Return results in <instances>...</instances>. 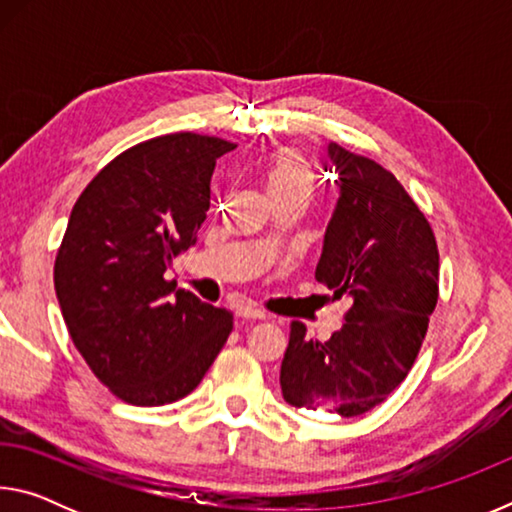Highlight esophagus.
I'll return each mask as SVG.
<instances>
[{
  "label": "esophagus",
  "instance_id": "esophagus-1",
  "mask_svg": "<svg viewBox=\"0 0 512 512\" xmlns=\"http://www.w3.org/2000/svg\"><path fill=\"white\" fill-rule=\"evenodd\" d=\"M237 316L244 318V320H264L266 318L264 311L253 307V305H239L237 307Z\"/></svg>",
  "mask_w": 512,
  "mask_h": 512
}]
</instances>
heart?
I'll list each match as a JSON object with an SVG mask.
<instances>
[{
  "label": "heart",
  "instance_id": "b5f03b06",
  "mask_svg": "<svg viewBox=\"0 0 512 512\" xmlns=\"http://www.w3.org/2000/svg\"><path fill=\"white\" fill-rule=\"evenodd\" d=\"M264 185L271 198L287 196H305L309 198L316 189V176L311 164L300 153L282 149L275 151L266 160L264 167Z\"/></svg>",
  "mask_w": 512,
  "mask_h": 512
}]
</instances>
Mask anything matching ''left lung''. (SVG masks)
Returning a JSON list of instances; mask_svg holds the SVG:
<instances>
[{"mask_svg": "<svg viewBox=\"0 0 512 512\" xmlns=\"http://www.w3.org/2000/svg\"><path fill=\"white\" fill-rule=\"evenodd\" d=\"M339 189L316 280L348 298L332 339L291 323L280 386L296 409L354 418L375 409L409 375L438 302V246L427 216L391 171L327 146ZM327 169V167H325Z\"/></svg>", "mask_w": 512, "mask_h": 512, "instance_id": "obj_1", "label": "left lung"}]
</instances>
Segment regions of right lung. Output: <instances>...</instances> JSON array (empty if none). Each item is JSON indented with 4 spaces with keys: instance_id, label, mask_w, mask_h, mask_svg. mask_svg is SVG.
Listing matches in <instances>:
<instances>
[{
    "instance_id": "right-lung-1",
    "label": "right lung",
    "mask_w": 512,
    "mask_h": 512,
    "mask_svg": "<svg viewBox=\"0 0 512 512\" xmlns=\"http://www.w3.org/2000/svg\"><path fill=\"white\" fill-rule=\"evenodd\" d=\"M235 144L171 133L108 162L76 201L54 264L69 336L112 395L135 406L201 384L232 332L228 309L164 280L196 244L214 164Z\"/></svg>"
}]
</instances>
